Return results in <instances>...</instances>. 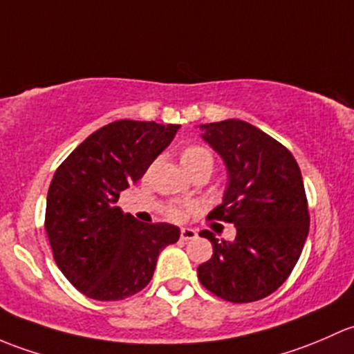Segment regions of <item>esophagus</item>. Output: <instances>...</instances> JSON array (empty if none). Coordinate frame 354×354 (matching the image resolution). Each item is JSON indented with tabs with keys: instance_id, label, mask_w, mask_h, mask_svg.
<instances>
[{
	"instance_id": "1",
	"label": "esophagus",
	"mask_w": 354,
	"mask_h": 354,
	"mask_svg": "<svg viewBox=\"0 0 354 354\" xmlns=\"http://www.w3.org/2000/svg\"><path fill=\"white\" fill-rule=\"evenodd\" d=\"M198 236V233H196V230H192V228H182L180 230V239L182 240H192Z\"/></svg>"
}]
</instances>
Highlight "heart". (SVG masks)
<instances>
[{
    "label": "heart",
    "mask_w": 354,
    "mask_h": 354,
    "mask_svg": "<svg viewBox=\"0 0 354 354\" xmlns=\"http://www.w3.org/2000/svg\"><path fill=\"white\" fill-rule=\"evenodd\" d=\"M180 163L184 169H189V167H194V165H201V163H209V165L213 167V158H211L209 151H206L201 147H189L182 151ZM170 214H172L174 218H178L182 213L180 209H177V207H172V209H170Z\"/></svg>",
    "instance_id": "heart-1"
}]
</instances>
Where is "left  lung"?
I'll return each mask as SVG.
<instances>
[{"instance_id": "obj_1", "label": "left lung", "mask_w": 354, "mask_h": 354, "mask_svg": "<svg viewBox=\"0 0 354 354\" xmlns=\"http://www.w3.org/2000/svg\"><path fill=\"white\" fill-rule=\"evenodd\" d=\"M201 138L227 170L221 203L207 218L233 223V240L203 230L213 256L198 268L206 290L232 304L261 300L293 271L308 236L300 167L281 143L240 119L199 124Z\"/></svg>"}]
</instances>
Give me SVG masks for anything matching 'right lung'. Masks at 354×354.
Listing matches in <instances>:
<instances>
[{"label":"right lung","mask_w":354,"mask_h":354,"mask_svg":"<svg viewBox=\"0 0 354 354\" xmlns=\"http://www.w3.org/2000/svg\"><path fill=\"white\" fill-rule=\"evenodd\" d=\"M178 124L115 121L90 134L54 174L46 232L54 261L88 298L115 301L150 283L160 252L176 243V225H147L118 206L170 143Z\"/></svg>","instance_id":"add662e5"}]
</instances>
